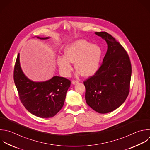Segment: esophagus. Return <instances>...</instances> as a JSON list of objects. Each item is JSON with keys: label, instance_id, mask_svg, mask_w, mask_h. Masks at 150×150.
I'll return each instance as SVG.
<instances>
[{"label": "esophagus", "instance_id": "esophagus-1", "mask_svg": "<svg viewBox=\"0 0 150 150\" xmlns=\"http://www.w3.org/2000/svg\"><path fill=\"white\" fill-rule=\"evenodd\" d=\"M71 83H72L73 84H77L79 83V81H77V80H73Z\"/></svg>", "mask_w": 150, "mask_h": 150}]
</instances>
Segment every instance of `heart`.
I'll return each instance as SVG.
<instances>
[{
  "instance_id": "1",
  "label": "heart",
  "mask_w": 150,
  "mask_h": 150,
  "mask_svg": "<svg viewBox=\"0 0 150 150\" xmlns=\"http://www.w3.org/2000/svg\"><path fill=\"white\" fill-rule=\"evenodd\" d=\"M64 56H59L57 63L64 76H69L73 70L71 63H75L79 74L84 77L93 76L98 70L102 50L100 47L83 39L68 45L64 50Z\"/></svg>"
}]
</instances>
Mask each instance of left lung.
<instances>
[{
  "mask_svg": "<svg viewBox=\"0 0 150 150\" xmlns=\"http://www.w3.org/2000/svg\"><path fill=\"white\" fill-rule=\"evenodd\" d=\"M107 44L103 63L95 74L84 81L87 104L94 111L105 114L118 108L129 91L131 66L123 47L105 32H95Z\"/></svg>",
  "mask_w": 150,
  "mask_h": 150,
  "instance_id": "1",
  "label": "left lung"
}]
</instances>
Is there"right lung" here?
<instances>
[{"label":"right lung","instance_id":"right-lung-1","mask_svg":"<svg viewBox=\"0 0 150 150\" xmlns=\"http://www.w3.org/2000/svg\"><path fill=\"white\" fill-rule=\"evenodd\" d=\"M36 38L43 40L49 39V37ZM13 77L23 105L31 114L44 118L54 116L62 109L71 84L69 80L59 76H54L45 81L30 80L22 70L19 53L15 66Z\"/></svg>","mask_w":150,"mask_h":150}]
</instances>
